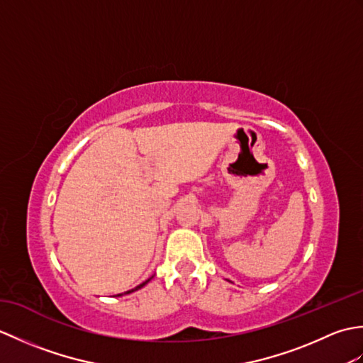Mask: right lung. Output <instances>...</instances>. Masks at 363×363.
<instances>
[{
  "label": "right lung",
  "instance_id": "1",
  "mask_svg": "<svg viewBox=\"0 0 363 363\" xmlns=\"http://www.w3.org/2000/svg\"><path fill=\"white\" fill-rule=\"evenodd\" d=\"M148 282H150V279H148V281H145V282H142L140 285H137V287H135V289H133V290H128V291H125V295H128V293H133V291H135V290H138V289H142L143 285H145V284H148ZM117 296H121V295H117Z\"/></svg>",
  "mask_w": 363,
  "mask_h": 363
}]
</instances>
